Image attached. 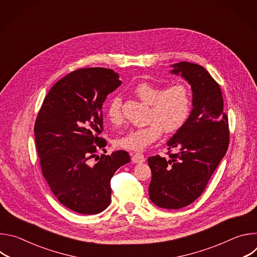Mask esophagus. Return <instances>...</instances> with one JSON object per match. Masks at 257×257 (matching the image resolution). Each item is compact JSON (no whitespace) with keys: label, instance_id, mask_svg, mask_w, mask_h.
Here are the masks:
<instances>
[{"label":"esophagus","instance_id":"1","mask_svg":"<svg viewBox=\"0 0 257 257\" xmlns=\"http://www.w3.org/2000/svg\"><path fill=\"white\" fill-rule=\"evenodd\" d=\"M143 162H145V159H144V156L140 153H136L132 157V163H134V164H141Z\"/></svg>","mask_w":257,"mask_h":257}]
</instances>
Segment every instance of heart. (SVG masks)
Masks as SVG:
<instances>
[{"instance_id": "b5f03b06", "label": "heart", "mask_w": 257, "mask_h": 257, "mask_svg": "<svg viewBox=\"0 0 257 257\" xmlns=\"http://www.w3.org/2000/svg\"><path fill=\"white\" fill-rule=\"evenodd\" d=\"M135 94L151 108L148 114V125L129 130L124 136L116 138L114 143L118 148L139 152L158 140L163 132L177 131L189 116L191 97L189 90L182 84H176L164 89L160 84L143 81L134 87ZM121 98L113 97L105 109L107 120L119 125L123 122Z\"/></svg>"}]
</instances>
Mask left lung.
Wrapping results in <instances>:
<instances>
[{
    "label": "left lung",
    "mask_w": 257,
    "mask_h": 257,
    "mask_svg": "<svg viewBox=\"0 0 257 257\" xmlns=\"http://www.w3.org/2000/svg\"><path fill=\"white\" fill-rule=\"evenodd\" d=\"M171 73L191 86L192 111L186 122L167 142L178 154L170 159L149 158L152 181L149 187L154 204L179 209L197 199L225 157L229 145L228 117L219 85L200 65L180 62Z\"/></svg>",
    "instance_id": "1"
}]
</instances>
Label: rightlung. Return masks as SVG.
Returning a JSON list of instances; mask_svg holds the SVG:
<instances>
[{"label": "right lung", "instance_id": "obj_1", "mask_svg": "<svg viewBox=\"0 0 257 257\" xmlns=\"http://www.w3.org/2000/svg\"><path fill=\"white\" fill-rule=\"evenodd\" d=\"M122 84L111 69L84 68L69 73L48 92L34 125L36 149L48 184L69 209L96 214L111 203V179L130 162L125 151L102 155V103ZM96 160V159H95Z\"/></svg>", "mask_w": 257, "mask_h": 257}]
</instances>
